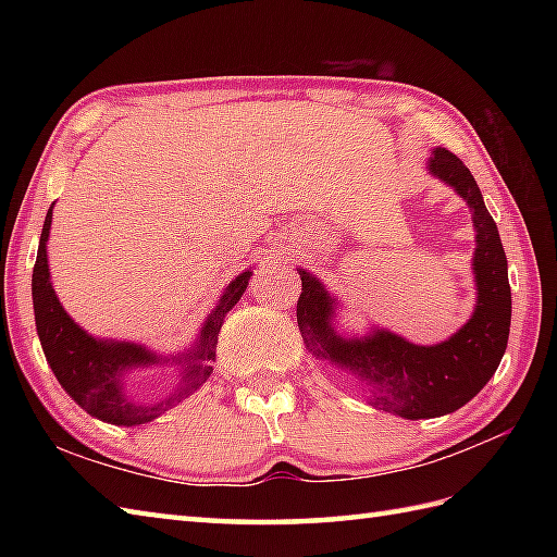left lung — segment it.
<instances>
[{"label":"left lung","mask_w":557,"mask_h":557,"mask_svg":"<svg viewBox=\"0 0 557 557\" xmlns=\"http://www.w3.org/2000/svg\"><path fill=\"white\" fill-rule=\"evenodd\" d=\"M429 170L467 200L476 227L479 299L474 315L457 335L433 347L411 345L385 330H373L363 339L339 337L333 330L335 299L311 272L299 270L297 321L306 347L369 387L375 407L405 419H433L465 407L498 369L512 318L507 258L479 184L467 164L445 148L433 150Z\"/></svg>","instance_id":"left-lung-1"}]
</instances>
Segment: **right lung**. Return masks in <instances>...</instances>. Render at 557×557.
Returning <instances> with one entry per match:
<instances>
[{"label": "right lung", "instance_id": "1", "mask_svg": "<svg viewBox=\"0 0 557 557\" xmlns=\"http://www.w3.org/2000/svg\"><path fill=\"white\" fill-rule=\"evenodd\" d=\"M52 224V208L47 210L42 224L38 258L33 268V309H35V325H38L40 345L47 357V363L52 366L59 385H62L71 399L86 409L90 417L100 421L116 423V425H138L158 419L162 411L174 407L186 395L203 385L215 359L218 333L232 306L242 299L246 292L248 277L251 272H242L239 277L232 280V285L224 289L215 311L208 315V321L200 330V339L196 349L184 354V383L174 393L158 401V405H138L124 393L122 375L136 366L156 363L158 357H152L140 345H128V342H100L71 321L66 311L59 304L57 294L50 282V268H47V248L45 242L50 236Z\"/></svg>", "mask_w": 557, "mask_h": 557}]
</instances>
